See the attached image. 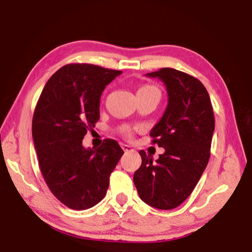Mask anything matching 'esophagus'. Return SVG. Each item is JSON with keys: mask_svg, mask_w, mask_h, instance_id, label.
<instances>
[{"mask_svg": "<svg viewBox=\"0 0 252 252\" xmlns=\"http://www.w3.org/2000/svg\"><path fill=\"white\" fill-rule=\"evenodd\" d=\"M122 148H123V151H125V152H131V151H134L133 148L130 146V145H126V144H122Z\"/></svg>", "mask_w": 252, "mask_h": 252, "instance_id": "esophagus-1", "label": "esophagus"}]
</instances>
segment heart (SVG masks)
<instances>
[{"instance_id": "1", "label": "heart", "mask_w": 252, "mask_h": 252, "mask_svg": "<svg viewBox=\"0 0 252 252\" xmlns=\"http://www.w3.org/2000/svg\"><path fill=\"white\" fill-rule=\"evenodd\" d=\"M150 89H154V88H152V87H143V88H140L139 90H150ZM154 90H157V89H154ZM125 132L127 134V136H129V134L131 133V131H130V129H126Z\"/></svg>"}]
</instances>
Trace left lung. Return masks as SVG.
<instances>
[{"mask_svg":"<svg viewBox=\"0 0 252 252\" xmlns=\"http://www.w3.org/2000/svg\"><path fill=\"white\" fill-rule=\"evenodd\" d=\"M146 76L161 80L168 92L165 111L150 133L164 153L153 162L140 151L133 183L145 203L170 210L190 195L207 168L215 116L208 91L195 77L168 67Z\"/></svg>","mask_w":252,"mask_h":252,"instance_id":"8db88e82","label":"left lung"}]
</instances>
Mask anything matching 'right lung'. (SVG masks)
I'll list each match as a JSON object with an SVG mask.
<instances>
[{"label":"right lung","mask_w":252,"mask_h":252,"mask_svg":"<svg viewBox=\"0 0 252 252\" xmlns=\"http://www.w3.org/2000/svg\"><path fill=\"white\" fill-rule=\"evenodd\" d=\"M121 70L91 63H68L43 88L33 115L32 134L38 164L52 194L74 210L99 203L109 176L123 155L118 141L84 148L87 130L99 120L100 95Z\"/></svg>","instance_id":"1"}]
</instances>
